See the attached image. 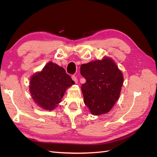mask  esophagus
Listing matches in <instances>:
<instances>
[{
	"label": "esophagus",
	"mask_w": 157,
	"mask_h": 157,
	"mask_svg": "<svg viewBox=\"0 0 157 157\" xmlns=\"http://www.w3.org/2000/svg\"><path fill=\"white\" fill-rule=\"evenodd\" d=\"M71 78H72V80H73V81H75V83H78V79H77V77H75V76L73 75V76H72V77H71Z\"/></svg>",
	"instance_id": "obj_1"
}]
</instances>
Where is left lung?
<instances>
[{
    "label": "left lung",
    "mask_w": 157,
    "mask_h": 157,
    "mask_svg": "<svg viewBox=\"0 0 157 157\" xmlns=\"http://www.w3.org/2000/svg\"><path fill=\"white\" fill-rule=\"evenodd\" d=\"M80 74L86 79L82 84L84 102L94 115L108 113L120 96L123 75L109 58L80 66Z\"/></svg>",
    "instance_id": "obj_1"
}]
</instances>
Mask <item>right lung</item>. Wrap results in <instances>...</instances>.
<instances>
[{
	"mask_svg": "<svg viewBox=\"0 0 157 157\" xmlns=\"http://www.w3.org/2000/svg\"><path fill=\"white\" fill-rule=\"evenodd\" d=\"M74 84L65 69L49 62L41 72L32 76L30 92L33 100L46 110H53L63 98L65 90Z\"/></svg>",
	"mask_w": 157,
	"mask_h": 157,
	"instance_id": "1",
	"label": "right lung"
}]
</instances>
